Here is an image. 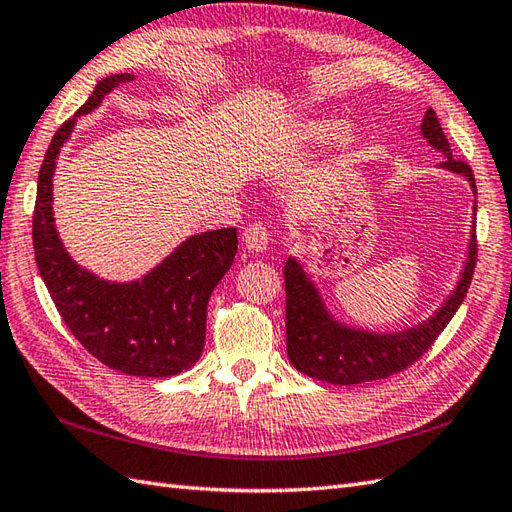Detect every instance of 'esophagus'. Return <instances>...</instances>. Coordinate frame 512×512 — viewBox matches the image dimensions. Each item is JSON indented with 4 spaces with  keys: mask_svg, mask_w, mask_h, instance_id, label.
<instances>
[{
    "mask_svg": "<svg viewBox=\"0 0 512 512\" xmlns=\"http://www.w3.org/2000/svg\"><path fill=\"white\" fill-rule=\"evenodd\" d=\"M243 243L249 252H265L269 245V230L265 223H249L243 230Z\"/></svg>",
    "mask_w": 512,
    "mask_h": 512,
    "instance_id": "1",
    "label": "esophagus"
}]
</instances>
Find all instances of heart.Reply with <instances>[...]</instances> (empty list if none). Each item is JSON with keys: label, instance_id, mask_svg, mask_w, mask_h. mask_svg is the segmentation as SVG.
Wrapping results in <instances>:
<instances>
[{"label": "heart", "instance_id": "obj_1", "mask_svg": "<svg viewBox=\"0 0 512 512\" xmlns=\"http://www.w3.org/2000/svg\"><path fill=\"white\" fill-rule=\"evenodd\" d=\"M342 131V122L333 120V118H313V120H306L302 133L304 138H309L311 142H326V140H333L335 135H339Z\"/></svg>", "mask_w": 512, "mask_h": 512}]
</instances>
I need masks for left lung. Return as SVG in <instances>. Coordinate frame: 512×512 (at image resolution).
Masks as SVG:
<instances>
[{"mask_svg": "<svg viewBox=\"0 0 512 512\" xmlns=\"http://www.w3.org/2000/svg\"><path fill=\"white\" fill-rule=\"evenodd\" d=\"M420 133H423V138L434 149L445 153V162L440 164V168L467 177L473 188V195H478L471 166L451 155L447 135L442 133L434 109L425 111ZM475 260H478V238H475L473 221L467 263H464L458 287L453 289L447 302L427 322L407 328V331L370 333L333 320V315L328 313L313 280L306 276V271L298 260L289 258L285 263L289 361L293 363V368L304 372L306 377L335 385L377 381L390 377L394 372L405 370L416 359L425 355L431 344L438 339V335L445 331L451 317L456 315L462 300L467 298Z\"/></svg>", "mask_w": 512, "mask_h": 512, "instance_id": "obj_1", "label": "left lung"}]
</instances>
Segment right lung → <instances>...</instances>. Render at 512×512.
Segmentation results:
<instances>
[{"instance_id":"right-lung-1","label":"right lung","mask_w":512,"mask_h":512,"mask_svg":"<svg viewBox=\"0 0 512 512\" xmlns=\"http://www.w3.org/2000/svg\"><path fill=\"white\" fill-rule=\"evenodd\" d=\"M133 74L102 78L92 96L63 122L45 151L32 214L39 274L65 326L87 352L131 377H173L197 363L206 344L208 300L232 267L236 227L186 238L142 280L109 282L76 265L54 227L52 177L78 116L94 111L113 87Z\"/></svg>"}]
</instances>
